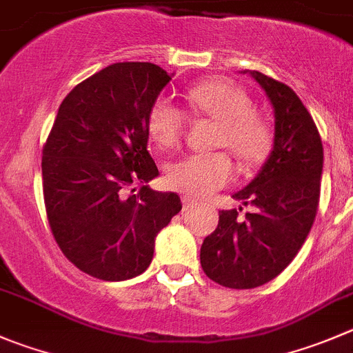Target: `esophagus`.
Returning <instances> with one entry per match:
<instances>
[{"label":"esophagus","instance_id":"obj_1","mask_svg":"<svg viewBox=\"0 0 353 353\" xmlns=\"http://www.w3.org/2000/svg\"><path fill=\"white\" fill-rule=\"evenodd\" d=\"M182 203H183V210H190V208L197 206V201L192 199V197H189V196H183Z\"/></svg>","mask_w":353,"mask_h":353}]
</instances>
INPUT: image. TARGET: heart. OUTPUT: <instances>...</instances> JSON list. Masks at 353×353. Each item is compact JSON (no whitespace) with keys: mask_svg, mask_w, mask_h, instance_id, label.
Segmentation results:
<instances>
[{"mask_svg":"<svg viewBox=\"0 0 353 353\" xmlns=\"http://www.w3.org/2000/svg\"><path fill=\"white\" fill-rule=\"evenodd\" d=\"M197 112L220 123L216 147H227L244 166H256L272 149L270 124L254 112L251 97L227 79H211L187 90ZM187 117L171 100L159 97L147 114V133L161 149H174L185 135ZM234 166L225 152L189 154L166 170L168 185L187 196L206 197L232 180Z\"/></svg>","mask_w":353,"mask_h":353,"instance_id":"b5f03b06","label":"heart"}]
</instances>
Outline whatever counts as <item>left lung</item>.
Here are the masks:
<instances>
[{
	"label": "left lung",
	"instance_id": "1",
	"mask_svg": "<svg viewBox=\"0 0 353 353\" xmlns=\"http://www.w3.org/2000/svg\"><path fill=\"white\" fill-rule=\"evenodd\" d=\"M250 74L274 105V149L256 179L234 194L254 211L239 218L241 210H221L201 246L204 274L232 290L268 283L296 256L317 214L324 161L317 126L296 93L258 70Z\"/></svg>",
	"mask_w": 353,
	"mask_h": 353
}]
</instances>
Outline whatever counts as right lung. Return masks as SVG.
<instances>
[{
	"label": "right lung",
	"mask_w": 353,
	"mask_h": 353,
	"mask_svg": "<svg viewBox=\"0 0 353 353\" xmlns=\"http://www.w3.org/2000/svg\"><path fill=\"white\" fill-rule=\"evenodd\" d=\"M171 76L150 62H117L74 86L43 147V196L57 244L85 274L126 281L147 270L154 241L182 210L147 150V114Z\"/></svg>",
	"instance_id": "obj_1"
}]
</instances>
